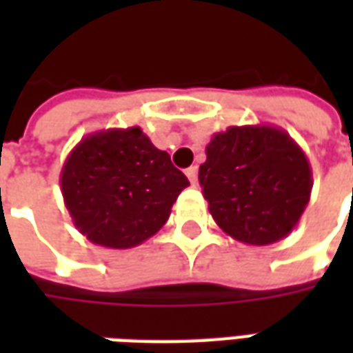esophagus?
<instances>
[{"mask_svg":"<svg viewBox=\"0 0 353 353\" xmlns=\"http://www.w3.org/2000/svg\"><path fill=\"white\" fill-rule=\"evenodd\" d=\"M185 176L189 177L191 185H196V179H199V168L196 166H191V168L185 170Z\"/></svg>","mask_w":353,"mask_h":353,"instance_id":"obj_1","label":"esophagus"}]
</instances>
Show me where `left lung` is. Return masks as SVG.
Returning <instances> with one entry per match:
<instances>
[{"label":"left lung","instance_id":"1","mask_svg":"<svg viewBox=\"0 0 353 353\" xmlns=\"http://www.w3.org/2000/svg\"><path fill=\"white\" fill-rule=\"evenodd\" d=\"M199 181L215 223L250 245L288 236L314 185L303 149L288 132L270 124L229 126L214 134Z\"/></svg>","mask_w":353,"mask_h":353}]
</instances>
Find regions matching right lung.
I'll use <instances>...</instances> for the list:
<instances>
[{
    "instance_id": "obj_1",
    "label": "right lung",
    "mask_w": 353,
    "mask_h": 353,
    "mask_svg": "<svg viewBox=\"0 0 353 353\" xmlns=\"http://www.w3.org/2000/svg\"><path fill=\"white\" fill-rule=\"evenodd\" d=\"M189 185L139 126L88 134L68 154L60 187L73 225L96 245L128 250L168 221Z\"/></svg>"
}]
</instances>
